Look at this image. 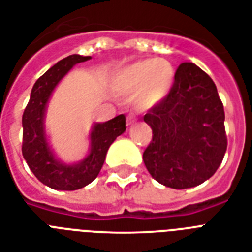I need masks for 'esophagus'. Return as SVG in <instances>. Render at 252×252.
I'll return each mask as SVG.
<instances>
[{"instance_id": "obj_1", "label": "esophagus", "mask_w": 252, "mask_h": 252, "mask_svg": "<svg viewBox=\"0 0 252 252\" xmlns=\"http://www.w3.org/2000/svg\"><path fill=\"white\" fill-rule=\"evenodd\" d=\"M136 115H134V114H129V115L126 116V124H128V126H130V124H133V123L136 122Z\"/></svg>"}]
</instances>
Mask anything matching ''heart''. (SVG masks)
I'll use <instances>...</instances> for the list:
<instances>
[{
    "mask_svg": "<svg viewBox=\"0 0 252 252\" xmlns=\"http://www.w3.org/2000/svg\"><path fill=\"white\" fill-rule=\"evenodd\" d=\"M175 80V69L164 59H142L126 67L118 77L123 93H136L140 108H149L168 94Z\"/></svg>",
    "mask_w": 252,
    "mask_h": 252,
    "instance_id": "1",
    "label": "heart"
}]
</instances>
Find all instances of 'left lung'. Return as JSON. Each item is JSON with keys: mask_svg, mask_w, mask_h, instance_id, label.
<instances>
[{"mask_svg": "<svg viewBox=\"0 0 252 252\" xmlns=\"http://www.w3.org/2000/svg\"><path fill=\"white\" fill-rule=\"evenodd\" d=\"M144 120L153 140L144 151L147 171L172 189L200 185L225 155V112L216 85L194 63H181L171 91Z\"/></svg>", "mask_w": 252, "mask_h": 252, "instance_id": "8db88e82", "label": "left lung"}]
</instances>
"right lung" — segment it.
<instances>
[{
  "instance_id": "1",
  "label": "right lung",
  "mask_w": 252,
  "mask_h": 252,
  "mask_svg": "<svg viewBox=\"0 0 252 252\" xmlns=\"http://www.w3.org/2000/svg\"><path fill=\"white\" fill-rule=\"evenodd\" d=\"M91 57L73 54L59 61L34 83L31 98L23 112V144L22 153L33 175L49 188L57 190H76L91 184L105 163L110 145L126 130V116L118 115L102 124H95L91 134V154L81 163L66 165L55 160L46 142L44 114L50 94L64 75L76 63Z\"/></svg>"
}]
</instances>
